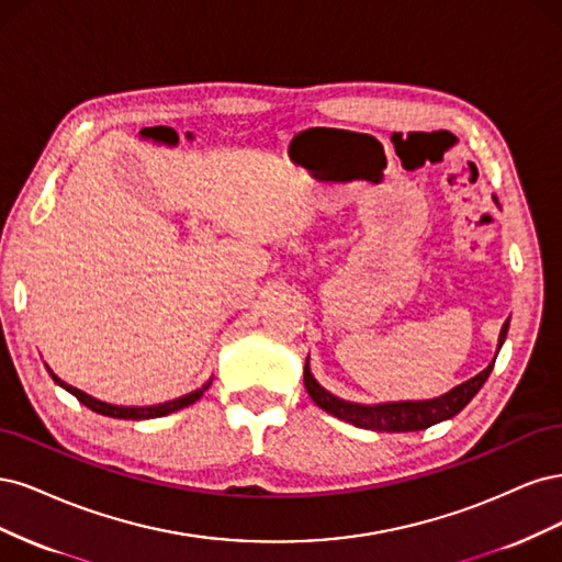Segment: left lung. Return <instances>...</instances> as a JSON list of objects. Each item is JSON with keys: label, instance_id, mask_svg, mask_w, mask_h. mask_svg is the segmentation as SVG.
<instances>
[{"label": "left lung", "instance_id": "obj_1", "mask_svg": "<svg viewBox=\"0 0 562 562\" xmlns=\"http://www.w3.org/2000/svg\"><path fill=\"white\" fill-rule=\"evenodd\" d=\"M506 331H509V319L504 322V327L499 331L497 352L506 338ZM493 367H495V359L479 375L469 378L467 383L452 387L450 392L437 396V400L400 402V404H383V406H361V404H350V402L338 400V396H334L331 392L319 387L311 369H307V361L303 369V383H305L307 394H311V400L319 408H324L327 413L336 415V418L346 420L355 427L373 429V431H418V429H427L431 425H437L441 420H448V418H452V415H458L469 402L474 400V394L483 387Z\"/></svg>", "mask_w": 562, "mask_h": 562}]
</instances>
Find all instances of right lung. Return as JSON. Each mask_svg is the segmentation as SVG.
<instances>
[{
	"label": "right lung",
	"instance_id": "add662e5",
	"mask_svg": "<svg viewBox=\"0 0 562 562\" xmlns=\"http://www.w3.org/2000/svg\"><path fill=\"white\" fill-rule=\"evenodd\" d=\"M48 373L53 375V380H56L58 385H63L67 392H71L77 396V400L83 404V406H88L90 411H95V413H100V415H106V418H119V420H151V418H160V415H168V413H172V411H179V408H184V406H189V404H193V402H198L203 396V392L210 387V383H205L201 390H195V392H191V394H187V396H179V400H175V402H166V404H158V406H142V408H125V406H112V404H104V402H100V400H93V396L90 394H86V392H81V390H77V387H71V385H67V383H63V380L53 373L50 369H48Z\"/></svg>",
	"mask_w": 562,
	"mask_h": 562
}]
</instances>
